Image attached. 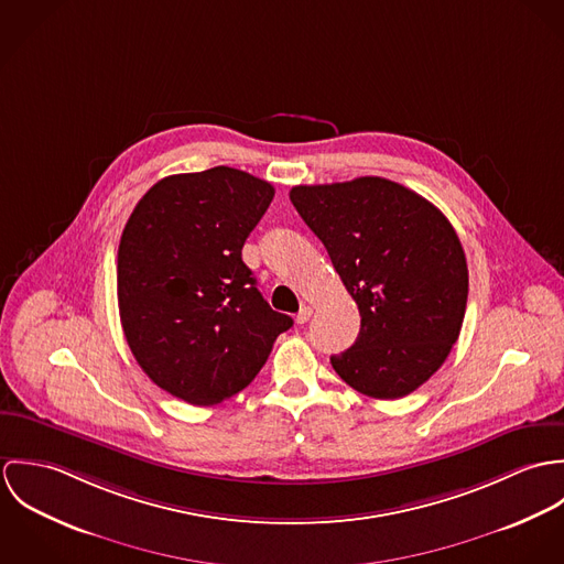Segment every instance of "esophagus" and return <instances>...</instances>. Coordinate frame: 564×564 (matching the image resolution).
Listing matches in <instances>:
<instances>
[{"instance_id":"obj_1","label":"esophagus","mask_w":564,"mask_h":564,"mask_svg":"<svg viewBox=\"0 0 564 564\" xmlns=\"http://www.w3.org/2000/svg\"><path fill=\"white\" fill-rule=\"evenodd\" d=\"M311 315H313V308H311V306H302L300 313H297V317H295V322L306 323L311 319Z\"/></svg>"}]
</instances>
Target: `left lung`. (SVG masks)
I'll use <instances>...</instances> for the list:
<instances>
[{"label": "left lung", "instance_id": "obj_1", "mask_svg": "<svg viewBox=\"0 0 564 564\" xmlns=\"http://www.w3.org/2000/svg\"><path fill=\"white\" fill-rule=\"evenodd\" d=\"M291 202L360 311L356 343L329 358L334 371L376 400L412 393L445 362L465 319L469 269L456 230L384 177L293 186Z\"/></svg>", "mask_w": 564, "mask_h": 564}]
</instances>
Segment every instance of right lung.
<instances>
[{"instance_id":"add662e5","label":"right lung","mask_w":564,"mask_h":564,"mask_svg":"<svg viewBox=\"0 0 564 564\" xmlns=\"http://www.w3.org/2000/svg\"><path fill=\"white\" fill-rule=\"evenodd\" d=\"M275 191L241 169L162 177L132 210L117 253L126 340L154 384L195 405L242 391L293 319L275 313L241 249Z\"/></svg>"}]
</instances>
